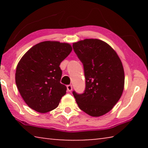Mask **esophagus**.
<instances>
[{
    "mask_svg": "<svg viewBox=\"0 0 148 148\" xmlns=\"http://www.w3.org/2000/svg\"><path fill=\"white\" fill-rule=\"evenodd\" d=\"M67 87V90H68V91H71L72 90V85H68V86H66Z\"/></svg>",
    "mask_w": 148,
    "mask_h": 148,
    "instance_id": "esophagus-1",
    "label": "esophagus"
}]
</instances>
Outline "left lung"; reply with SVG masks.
<instances>
[{
  "label": "left lung",
  "mask_w": 148,
  "mask_h": 148,
  "mask_svg": "<svg viewBox=\"0 0 148 148\" xmlns=\"http://www.w3.org/2000/svg\"><path fill=\"white\" fill-rule=\"evenodd\" d=\"M73 49L83 63L86 77L84 93L72 92L80 109L92 117L110 112L121 98L125 74L115 50L99 39H85L73 43Z\"/></svg>",
  "instance_id": "obj_1"
}]
</instances>
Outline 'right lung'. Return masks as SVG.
<instances>
[{"label": "right lung", "mask_w": 148, "mask_h": 148, "mask_svg": "<svg viewBox=\"0 0 148 148\" xmlns=\"http://www.w3.org/2000/svg\"><path fill=\"white\" fill-rule=\"evenodd\" d=\"M72 50L68 43L44 41L34 45L21 57L16 68V83L29 107L46 113L58 106L66 91V87L60 83L59 65Z\"/></svg>", "instance_id": "right-lung-1"}]
</instances>
